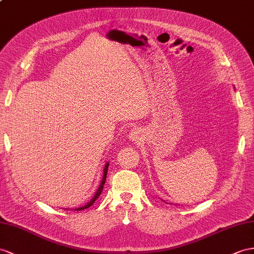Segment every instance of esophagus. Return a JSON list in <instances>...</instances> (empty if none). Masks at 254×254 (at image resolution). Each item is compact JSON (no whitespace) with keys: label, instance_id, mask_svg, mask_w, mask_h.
Wrapping results in <instances>:
<instances>
[{"label":"esophagus","instance_id":"1","mask_svg":"<svg viewBox=\"0 0 254 254\" xmlns=\"http://www.w3.org/2000/svg\"><path fill=\"white\" fill-rule=\"evenodd\" d=\"M128 137L132 141H136V140L140 139V137H141L140 131H139V129H136V128L133 129V131L128 134Z\"/></svg>","mask_w":254,"mask_h":254}]
</instances>
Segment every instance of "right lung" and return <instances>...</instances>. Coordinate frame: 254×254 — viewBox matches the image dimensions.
I'll return each mask as SVG.
<instances>
[{
    "mask_svg": "<svg viewBox=\"0 0 254 254\" xmlns=\"http://www.w3.org/2000/svg\"><path fill=\"white\" fill-rule=\"evenodd\" d=\"M108 165H109V163H106L105 167H104V173H103V178H102V181H101V184H100L99 189L96 190V192H95V194H94V196L92 197V199H91L88 204H86V205L82 206V207L77 208V209H75V210H83V209H86V208H89L90 206H92V205L94 204V201H95L97 198H99V196H100L101 193H102V191H103L104 185H105V181H106V177H107V171H108Z\"/></svg>",
    "mask_w": 254,
    "mask_h": 254,
    "instance_id": "right-lung-1",
    "label": "right lung"
}]
</instances>
